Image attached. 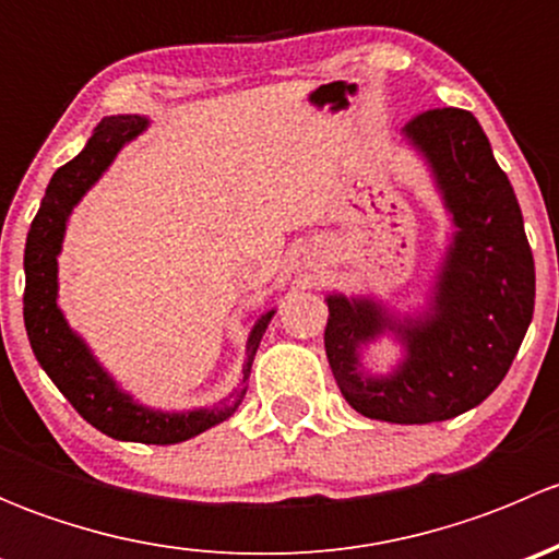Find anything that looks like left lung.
Listing matches in <instances>:
<instances>
[{"label": "left lung", "instance_id": "1", "mask_svg": "<svg viewBox=\"0 0 559 559\" xmlns=\"http://www.w3.org/2000/svg\"><path fill=\"white\" fill-rule=\"evenodd\" d=\"M430 159L456 235L425 321L397 324L370 300L326 297L324 348L343 397L368 419L430 425L487 400L509 373L533 319L535 264L509 175L473 112L432 107L405 123ZM409 346L389 380L358 370L356 348L381 329Z\"/></svg>", "mask_w": 559, "mask_h": 559}]
</instances>
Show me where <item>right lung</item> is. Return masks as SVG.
<instances>
[{"label":"right lung","instance_id":"1","mask_svg":"<svg viewBox=\"0 0 559 559\" xmlns=\"http://www.w3.org/2000/svg\"><path fill=\"white\" fill-rule=\"evenodd\" d=\"M143 129L145 118L140 116L103 118L88 138L86 148L53 173L48 189H45L43 205L26 235L24 324L37 362L88 425L118 441L167 447V443H180L200 436L207 427L233 416L235 408L243 403L253 354H257L259 341L275 311H267L253 324L251 337H248L243 384L238 392L216 408L191 411V414H162V411H148L132 403V397L118 392L110 376L88 354L86 343L67 326L64 316L56 306V257H59L61 240H64L67 216H70L72 205L86 194L88 186L105 173L118 148Z\"/></svg>","mask_w":559,"mask_h":559}]
</instances>
